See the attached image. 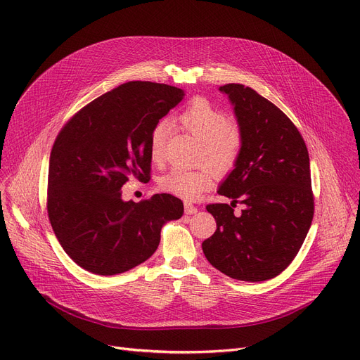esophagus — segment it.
<instances>
[{
	"mask_svg": "<svg viewBox=\"0 0 360 360\" xmlns=\"http://www.w3.org/2000/svg\"><path fill=\"white\" fill-rule=\"evenodd\" d=\"M198 212V209L195 205H193L191 202H185V214H195Z\"/></svg>",
	"mask_w": 360,
	"mask_h": 360,
	"instance_id": "obj_1",
	"label": "esophagus"
}]
</instances>
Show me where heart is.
<instances>
[{"mask_svg": "<svg viewBox=\"0 0 360 360\" xmlns=\"http://www.w3.org/2000/svg\"><path fill=\"white\" fill-rule=\"evenodd\" d=\"M181 124L202 144V159L216 172L231 169L240 151L242 136L238 125L226 121L224 113L202 98L194 99L179 115ZM167 124L159 122L150 136V158L163 160ZM213 184L207 169L174 167L160 178V188L185 200H195Z\"/></svg>", "mask_w": 360, "mask_h": 360, "instance_id": "heart-1", "label": "heart"}]
</instances>
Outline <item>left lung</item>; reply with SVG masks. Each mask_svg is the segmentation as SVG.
Instances as JSON below:
<instances>
[{
  "label": "left lung",
  "mask_w": 360,
  "mask_h": 360,
  "mask_svg": "<svg viewBox=\"0 0 360 360\" xmlns=\"http://www.w3.org/2000/svg\"><path fill=\"white\" fill-rule=\"evenodd\" d=\"M219 90L233 106L242 136L239 156L217 193L231 204H209L217 229L202 242L214 269L243 281L278 276L293 261L314 217L307 144L293 122L251 87ZM245 205L233 214L236 202Z\"/></svg>",
  "instance_id": "obj_1"
}]
</instances>
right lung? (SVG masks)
Returning a JSON list of instances; mask_svg holds the SVG:
<instances>
[{
    "label": "right lung",
    "mask_w": 360,
    "mask_h": 360,
    "mask_svg": "<svg viewBox=\"0 0 360 360\" xmlns=\"http://www.w3.org/2000/svg\"><path fill=\"white\" fill-rule=\"evenodd\" d=\"M185 96L174 86L129 82L86 105L56 137L48 170V216L68 257L90 273L115 276L159 247L160 231L184 214L170 194L124 201L131 178L147 181L150 136Z\"/></svg>",
    "instance_id": "right-lung-1"
}]
</instances>
